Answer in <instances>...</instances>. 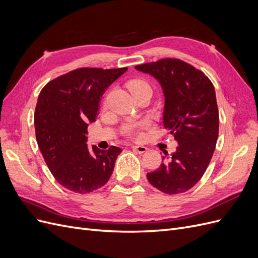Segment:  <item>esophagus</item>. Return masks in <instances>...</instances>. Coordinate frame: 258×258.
Instances as JSON below:
<instances>
[{"label": "esophagus", "instance_id": "34e87169", "mask_svg": "<svg viewBox=\"0 0 258 258\" xmlns=\"http://www.w3.org/2000/svg\"><path fill=\"white\" fill-rule=\"evenodd\" d=\"M131 148L138 154H143L147 151V147L142 146V145H134V146H131Z\"/></svg>", "mask_w": 258, "mask_h": 258}]
</instances>
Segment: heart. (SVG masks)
Segmentation results:
<instances>
[{"mask_svg": "<svg viewBox=\"0 0 258 258\" xmlns=\"http://www.w3.org/2000/svg\"><path fill=\"white\" fill-rule=\"evenodd\" d=\"M128 88L132 92V95H134V93L137 92V91H140L142 89H148V88H150V86H148V84L143 80H134V81H131V82L128 83ZM124 130H126L127 134L130 135V136H137L138 135L137 127L134 126V124H129V126H127Z\"/></svg>", "mask_w": 258, "mask_h": 258, "instance_id": "heart-1", "label": "heart"}]
</instances>
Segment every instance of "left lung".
Wrapping results in <instances>:
<instances>
[{
  "label": "left lung",
  "instance_id": "obj_1",
  "mask_svg": "<svg viewBox=\"0 0 258 258\" xmlns=\"http://www.w3.org/2000/svg\"><path fill=\"white\" fill-rule=\"evenodd\" d=\"M136 69L160 83L163 126L178 143L170 158L165 153L163 162L147 173V179L165 194L185 192L205 174L216 146L220 116L214 86L204 72L181 59L165 58Z\"/></svg>",
  "mask_w": 258,
  "mask_h": 258
}]
</instances>
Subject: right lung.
<instances>
[{"label":"right lung","instance_id":"obj_1","mask_svg":"<svg viewBox=\"0 0 258 258\" xmlns=\"http://www.w3.org/2000/svg\"><path fill=\"white\" fill-rule=\"evenodd\" d=\"M127 68H80L48 82L41 90L34 113L38 148L56 181L64 188L88 194L110 179L121 152L87 144L88 123L98 116L105 89Z\"/></svg>","mask_w":258,"mask_h":258}]
</instances>
